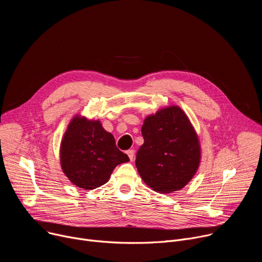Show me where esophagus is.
Listing matches in <instances>:
<instances>
[{
  "label": "esophagus",
  "instance_id": "1",
  "mask_svg": "<svg viewBox=\"0 0 262 262\" xmlns=\"http://www.w3.org/2000/svg\"><path fill=\"white\" fill-rule=\"evenodd\" d=\"M126 154H127V156H128L129 160H130V161H133V160H134V157H135V151L133 150V149H129V150H127V151H126Z\"/></svg>",
  "mask_w": 262,
  "mask_h": 262
}]
</instances>
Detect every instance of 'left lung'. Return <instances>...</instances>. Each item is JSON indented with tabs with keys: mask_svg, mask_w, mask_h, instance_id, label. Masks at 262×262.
<instances>
[{
	"mask_svg": "<svg viewBox=\"0 0 262 262\" xmlns=\"http://www.w3.org/2000/svg\"><path fill=\"white\" fill-rule=\"evenodd\" d=\"M144 144L136 156L143 181L161 194L181 190L200 164L198 136L184 112L176 105L148 116L142 125Z\"/></svg>",
	"mask_w": 262,
	"mask_h": 262,
	"instance_id": "left-lung-1",
	"label": "left lung"
}]
</instances>
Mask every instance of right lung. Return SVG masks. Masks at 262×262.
I'll return each instance as SVG.
<instances>
[{
	"mask_svg": "<svg viewBox=\"0 0 262 262\" xmlns=\"http://www.w3.org/2000/svg\"><path fill=\"white\" fill-rule=\"evenodd\" d=\"M116 146L113 135L98 120L76 116L61 142L60 162L68 179L84 190H93L107 182L116 166L128 162Z\"/></svg>",
	"mask_w": 262,
	"mask_h": 262,
	"instance_id": "1",
	"label": "right lung"
}]
</instances>
